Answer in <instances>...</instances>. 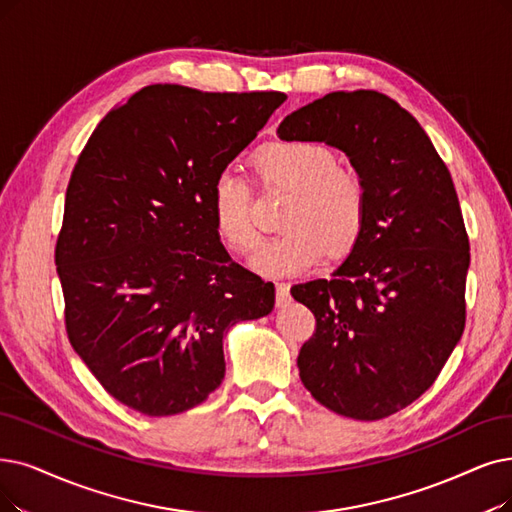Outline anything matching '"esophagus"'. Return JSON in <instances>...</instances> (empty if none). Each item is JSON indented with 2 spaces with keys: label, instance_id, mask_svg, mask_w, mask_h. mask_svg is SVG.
Listing matches in <instances>:
<instances>
[{
  "label": "esophagus",
  "instance_id": "obj_1",
  "mask_svg": "<svg viewBox=\"0 0 512 512\" xmlns=\"http://www.w3.org/2000/svg\"><path fill=\"white\" fill-rule=\"evenodd\" d=\"M277 306H285L290 302V283H277Z\"/></svg>",
  "mask_w": 512,
  "mask_h": 512
}]
</instances>
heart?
<instances>
[{
    "label": "heart",
    "instance_id": "obj_1",
    "mask_svg": "<svg viewBox=\"0 0 512 512\" xmlns=\"http://www.w3.org/2000/svg\"><path fill=\"white\" fill-rule=\"evenodd\" d=\"M256 172L267 187L290 193L281 235L262 243L252 269L264 277H288L313 269L323 258L342 260L357 245L367 216L363 180L340 170L336 157L313 142H273L256 157ZM216 235L231 252L243 254L260 239L252 218L248 185L233 170H222L210 195Z\"/></svg>",
    "mask_w": 512,
    "mask_h": 512
}]
</instances>
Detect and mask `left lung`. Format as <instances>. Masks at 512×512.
Returning a JSON list of instances; mask_svg holds the SVG:
<instances>
[{"label": "left lung", "mask_w": 512, "mask_h": 512, "mask_svg": "<svg viewBox=\"0 0 512 512\" xmlns=\"http://www.w3.org/2000/svg\"><path fill=\"white\" fill-rule=\"evenodd\" d=\"M277 134L342 151L367 193L349 258L332 279L292 288L317 321L300 380L340 416L397 414L433 386L464 332L470 245L452 174L414 115L374 90L325 94Z\"/></svg>", "instance_id": "1"}]
</instances>
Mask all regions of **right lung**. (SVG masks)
Listing matches in <instances>:
<instances>
[{"label": "right lung", "mask_w": 512, "mask_h": 512, "mask_svg": "<svg viewBox=\"0 0 512 512\" xmlns=\"http://www.w3.org/2000/svg\"><path fill=\"white\" fill-rule=\"evenodd\" d=\"M283 100L147 86L77 157L54 254L67 334L105 391L140 414L206 401L224 378L229 327L273 311L275 285L231 260L210 195Z\"/></svg>", "instance_id": "obj_1"}]
</instances>
